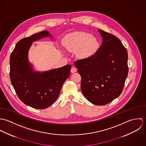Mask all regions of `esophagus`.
Wrapping results in <instances>:
<instances>
[{"mask_svg": "<svg viewBox=\"0 0 146 146\" xmlns=\"http://www.w3.org/2000/svg\"><path fill=\"white\" fill-rule=\"evenodd\" d=\"M76 71H77L76 68L75 67H72L71 68V73H75V72H76Z\"/></svg>", "mask_w": 146, "mask_h": 146, "instance_id": "obj_1", "label": "esophagus"}]
</instances>
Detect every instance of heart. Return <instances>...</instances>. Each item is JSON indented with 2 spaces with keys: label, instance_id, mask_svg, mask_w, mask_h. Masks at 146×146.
I'll list each match as a JSON object with an SVG mask.
<instances>
[{
  "label": "heart",
  "instance_id": "1",
  "mask_svg": "<svg viewBox=\"0 0 146 146\" xmlns=\"http://www.w3.org/2000/svg\"><path fill=\"white\" fill-rule=\"evenodd\" d=\"M98 46L96 39L85 32L76 33L69 36L66 42V48L70 51H78L79 57L85 58L92 56Z\"/></svg>",
  "mask_w": 146,
  "mask_h": 146
}]
</instances>
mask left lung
Listing matches in <instances>:
<instances>
[{
  "mask_svg": "<svg viewBox=\"0 0 146 146\" xmlns=\"http://www.w3.org/2000/svg\"><path fill=\"white\" fill-rule=\"evenodd\" d=\"M102 44L92 56L76 61L81 89L92 104L102 106L122 93L128 74L127 52L115 35L99 29Z\"/></svg>",
  "mask_w": 146,
  "mask_h": 146,
  "instance_id": "left-lung-1",
  "label": "left lung"
}]
</instances>
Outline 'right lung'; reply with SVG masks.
Listing matches in <instances>:
<instances>
[{"label":"right lung","mask_w":146,"mask_h":146,"mask_svg":"<svg viewBox=\"0 0 146 146\" xmlns=\"http://www.w3.org/2000/svg\"><path fill=\"white\" fill-rule=\"evenodd\" d=\"M49 36V32L42 31L22 39L10 57L9 76L15 92L23 104L36 109L46 108L56 101L71 68L68 64L44 72L33 71L28 50L33 42Z\"/></svg>","instance_id":"right-lung-1"}]
</instances>
